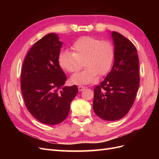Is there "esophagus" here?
<instances>
[{
    "instance_id": "esophagus-1",
    "label": "esophagus",
    "mask_w": 159,
    "mask_h": 159,
    "mask_svg": "<svg viewBox=\"0 0 159 159\" xmlns=\"http://www.w3.org/2000/svg\"><path fill=\"white\" fill-rule=\"evenodd\" d=\"M78 90L80 91H82L83 90H84L85 89V88L84 87V86H83V85H78Z\"/></svg>"
}]
</instances>
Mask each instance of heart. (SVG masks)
Here are the masks:
<instances>
[{
	"label": "heart",
	"mask_w": 159,
	"mask_h": 159,
	"mask_svg": "<svg viewBox=\"0 0 159 159\" xmlns=\"http://www.w3.org/2000/svg\"><path fill=\"white\" fill-rule=\"evenodd\" d=\"M71 52L61 51L58 56L61 68L70 73L79 71L84 64L87 66L72 75L76 84H88L97 80L98 74L104 75L109 70L114 59V48L109 41H101L92 36H84L71 46Z\"/></svg>",
	"instance_id": "obj_1"
}]
</instances>
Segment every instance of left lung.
Returning a JSON list of instances; mask_svg holds the SVG:
<instances>
[{"label":"left lung","instance_id":"left-lung-1","mask_svg":"<svg viewBox=\"0 0 159 159\" xmlns=\"http://www.w3.org/2000/svg\"><path fill=\"white\" fill-rule=\"evenodd\" d=\"M114 63L111 70L94 89L93 109L105 121H116L129 112L139 87V57L135 46L121 34L111 32Z\"/></svg>","mask_w":159,"mask_h":159}]
</instances>
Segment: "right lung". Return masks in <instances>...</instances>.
<instances>
[{"label": "right lung", "mask_w": 159, "mask_h": 159, "mask_svg": "<svg viewBox=\"0 0 159 159\" xmlns=\"http://www.w3.org/2000/svg\"><path fill=\"white\" fill-rule=\"evenodd\" d=\"M62 44L58 35L48 34L34 44L22 65L21 91L26 108L47 125L64 121L78 93L76 85L64 86L67 78L58 63Z\"/></svg>", "instance_id": "obj_1"}]
</instances>
